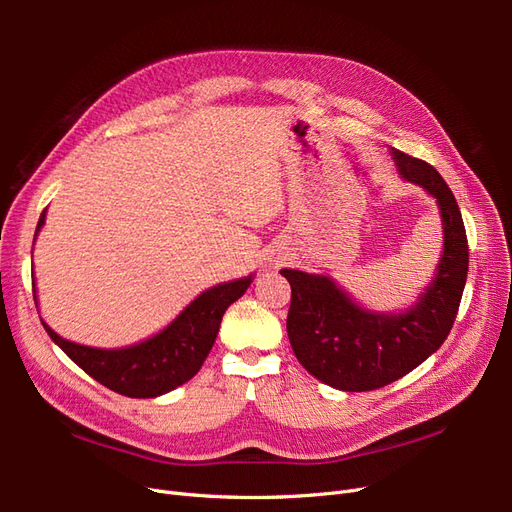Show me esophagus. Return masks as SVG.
Wrapping results in <instances>:
<instances>
[{
  "label": "esophagus",
  "mask_w": 512,
  "mask_h": 512,
  "mask_svg": "<svg viewBox=\"0 0 512 512\" xmlns=\"http://www.w3.org/2000/svg\"><path fill=\"white\" fill-rule=\"evenodd\" d=\"M277 262H280V260H273V265H277Z\"/></svg>",
  "instance_id": "esophagus-1"
}]
</instances>
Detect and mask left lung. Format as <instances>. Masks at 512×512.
I'll return each mask as SVG.
<instances>
[{
    "label": "left lung",
    "mask_w": 512,
    "mask_h": 512,
    "mask_svg": "<svg viewBox=\"0 0 512 512\" xmlns=\"http://www.w3.org/2000/svg\"><path fill=\"white\" fill-rule=\"evenodd\" d=\"M401 179L436 198L444 252L431 284L399 314L354 303L327 275L282 269L290 282L286 331L299 363L339 391H376L404 378L436 352L453 329L468 277V237L457 200L431 164L393 149Z\"/></svg>",
    "instance_id": "1"
}]
</instances>
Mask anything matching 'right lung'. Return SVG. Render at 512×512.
<instances>
[{"label":"right lung","mask_w":512,"mask_h":512,"mask_svg":"<svg viewBox=\"0 0 512 512\" xmlns=\"http://www.w3.org/2000/svg\"><path fill=\"white\" fill-rule=\"evenodd\" d=\"M42 211L38 230L44 224ZM252 284V275L205 290L168 324L166 329L128 348H91L59 337L49 324L46 333L83 371L119 395L149 399L177 389L198 374L220 331L222 316L230 303L241 299ZM34 301L36 290H34Z\"/></svg>","instance_id":"right-lung-1"}]
</instances>
